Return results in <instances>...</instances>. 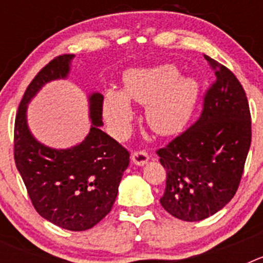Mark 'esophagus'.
<instances>
[{"label": "esophagus", "mask_w": 263, "mask_h": 263, "mask_svg": "<svg viewBox=\"0 0 263 263\" xmlns=\"http://www.w3.org/2000/svg\"><path fill=\"white\" fill-rule=\"evenodd\" d=\"M148 160V154L145 152V150H137V152L133 153L132 155V162L137 166H143Z\"/></svg>", "instance_id": "1"}]
</instances>
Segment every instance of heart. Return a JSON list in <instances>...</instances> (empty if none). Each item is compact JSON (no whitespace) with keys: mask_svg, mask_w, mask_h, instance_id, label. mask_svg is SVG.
Segmentation results:
<instances>
[{"mask_svg":"<svg viewBox=\"0 0 263 263\" xmlns=\"http://www.w3.org/2000/svg\"><path fill=\"white\" fill-rule=\"evenodd\" d=\"M129 99L146 105V120L155 133L174 134L191 117L197 83L191 78H179V71L171 64L127 71L124 93L109 90L104 101V116L117 133H125L133 118Z\"/></svg>","mask_w":263,"mask_h":263,"instance_id":"heart-1","label":"heart"}]
</instances>
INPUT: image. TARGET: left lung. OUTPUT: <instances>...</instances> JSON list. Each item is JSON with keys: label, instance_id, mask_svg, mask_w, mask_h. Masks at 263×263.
<instances>
[{"label": "left lung", "instance_id": "1", "mask_svg": "<svg viewBox=\"0 0 263 263\" xmlns=\"http://www.w3.org/2000/svg\"><path fill=\"white\" fill-rule=\"evenodd\" d=\"M216 79L203 97L200 117L158 148L166 168L160 204L183 221H200L224 208L236 195L252 142L248 97L238 79L204 55Z\"/></svg>", "mask_w": 263, "mask_h": 263}]
</instances>
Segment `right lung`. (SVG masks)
I'll use <instances>...</instances> for the list:
<instances>
[{
    "mask_svg": "<svg viewBox=\"0 0 263 263\" xmlns=\"http://www.w3.org/2000/svg\"><path fill=\"white\" fill-rule=\"evenodd\" d=\"M71 53L55 57L26 88L14 124V160L36 212L68 231H87L101 221L115 204L129 152L104 133V96H90L92 127L87 138L68 150L41 145L26 124V106L42 85L66 78Z\"/></svg>",
    "mask_w": 263,
    "mask_h": 263,
    "instance_id": "add662e5",
    "label": "right lung"
}]
</instances>
